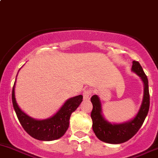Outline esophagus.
Instances as JSON below:
<instances>
[{"label": "esophagus", "instance_id": "esophagus-1", "mask_svg": "<svg viewBox=\"0 0 158 158\" xmlns=\"http://www.w3.org/2000/svg\"><path fill=\"white\" fill-rule=\"evenodd\" d=\"M84 100H90L91 96H92V91L90 90H86L83 93Z\"/></svg>", "mask_w": 158, "mask_h": 158}]
</instances>
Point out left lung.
Wrapping results in <instances>:
<instances>
[{
    "label": "left lung",
    "instance_id": "obj_1",
    "mask_svg": "<svg viewBox=\"0 0 158 158\" xmlns=\"http://www.w3.org/2000/svg\"><path fill=\"white\" fill-rule=\"evenodd\" d=\"M131 71L139 76L144 84L142 102L139 112L133 118L121 123H110L103 116L101 102L98 96L94 95L91 97V103L93 104V110L91 112L93 130L96 136L103 142L109 144H121L131 139L141 127L148 113L150 95L147 76L144 74L139 61H132Z\"/></svg>",
    "mask_w": 158,
    "mask_h": 158
}]
</instances>
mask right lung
<instances>
[{
  "label": "right lung",
  "instance_id": "1",
  "mask_svg": "<svg viewBox=\"0 0 158 158\" xmlns=\"http://www.w3.org/2000/svg\"><path fill=\"white\" fill-rule=\"evenodd\" d=\"M15 84L16 81L12 91L13 106L24 130L32 138L40 141H54L62 137L69 127L71 114L83 101V96L78 95L68 99L57 113L50 118L35 119L19 107L15 97Z\"/></svg>",
  "mask_w": 158,
  "mask_h": 158
}]
</instances>
